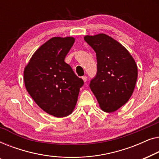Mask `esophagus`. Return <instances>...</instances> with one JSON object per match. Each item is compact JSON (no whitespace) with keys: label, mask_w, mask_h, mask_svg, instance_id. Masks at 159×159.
Here are the masks:
<instances>
[{"label":"esophagus","mask_w":159,"mask_h":159,"mask_svg":"<svg viewBox=\"0 0 159 159\" xmlns=\"http://www.w3.org/2000/svg\"><path fill=\"white\" fill-rule=\"evenodd\" d=\"M82 79H83V80H84V82H86L87 77H86V76H83V77H82Z\"/></svg>","instance_id":"34e87169"}]
</instances>
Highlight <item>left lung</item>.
Instances as JSON below:
<instances>
[{
  "label": "left lung",
  "instance_id": "1",
  "mask_svg": "<svg viewBox=\"0 0 159 159\" xmlns=\"http://www.w3.org/2000/svg\"><path fill=\"white\" fill-rule=\"evenodd\" d=\"M84 40L95 51L97 73L90 89L105 112H113L131 97L138 78V67L126 48L105 34L86 35Z\"/></svg>",
  "mask_w": 159,
  "mask_h": 159
}]
</instances>
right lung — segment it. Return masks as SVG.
<instances>
[{"mask_svg": "<svg viewBox=\"0 0 159 159\" xmlns=\"http://www.w3.org/2000/svg\"><path fill=\"white\" fill-rule=\"evenodd\" d=\"M75 38H51L33 54L24 71L25 87L42 110L56 117L73 112L84 80L64 61Z\"/></svg>", "mask_w": 159, "mask_h": 159, "instance_id": "right-lung-1", "label": "right lung"}]
</instances>
